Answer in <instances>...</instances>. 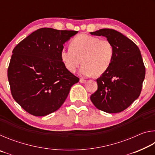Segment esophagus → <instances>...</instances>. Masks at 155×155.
Masks as SVG:
<instances>
[{
  "instance_id": "obj_1",
  "label": "esophagus",
  "mask_w": 155,
  "mask_h": 155,
  "mask_svg": "<svg viewBox=\"0 0 155 155\" xmlns=\"http://www.w3.org/2000/svg\"><path fill=\"white\" fill-rule=\"evenodd\" d=\"M79 81H80L81 83H86V80L83 79V78H81Z\"/></svg>"
}]
</instances>
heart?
Wrapping results in <instances>:
<instances>
[{"label":"heart","mask_w":155,"mask_h":155,"mask_svg":"<svg viewBox=\"0 0 155 155\" xmlns=\"http://www.w3.org/2000/svg\"><path fill=\"white\" fill-rule=\"evenodd\" d=\"M70 48H63L61 59L65 67L74 72L82 63L80 74L83 77H96L104 74L114 59V46L108 40L81 34L70 41Z\"/></svg>","instance_id":"b5f03b06"}]
</instances>
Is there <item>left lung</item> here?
Here are the masks:
<instances>
[{
	"instance_id": "1",
	"label": "left lung",
	"mask_w": 155,
	"mask_h": 155,
	"mask_svg": "<svg viewBox=\"0 0 155 155\" xmlns=\"http://www.w3.org/2000/svg\"><path fill=\"white\" fill-rule=\"evenodd\" d=\"M90 34L105 37L115 50L109 69L96 80L98 90L91 94V101L101 111L120 113L140 95L146 73L140 51L133 41L115 30L102 28Z\"/></svg>"
}]
</instances>
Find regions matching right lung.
<instances>
[{"label":"right lung","mask_w":155,"mask_h":155,"mask_svg":"<svg viewBox=\"0 0 155 155\" xmlns=\"http://www.w3.org/2000/svg\"><path fill=\"white\" fill-rule=\"evenodd\" d=\"M76 31L41 28L13 50L7 76L14 99L26 111L45 116L59 109L79 81L61 61V49Z\"/></svg>","instance_id":"right-lung-1"}]
</instances>
